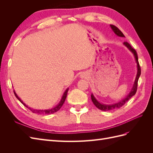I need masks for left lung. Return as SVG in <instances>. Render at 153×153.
<instances>
[{
  "label": "left lung",
  "instance_id": "8db88e82",
  "mask_svg": "<svg viewBox=\"0 0 153 153\" xmlns=\"http://www.w3.org/2000/svg\"><path fill=\"white\" fill-rule=\"evenodd\" d=\"M110 27L112 28V30L114 31V33L116 34L117 36H119V37H125L124 36V34H123V32L120 30L117 27H115L114 25H110ZM124 45V46H126V47L131 51L132 52V53L134 55V57L135 58V61L136 62L137 64V76L135 78V82H134V84L133 86L132 87V89L131 91V92H129V94L126 97V98H124L123 100H121V101H119V102L117 103H114L112 105H104L102 103H100L99 101H97V100L95 98V97L94 96L93 94H91V100L92 101V102L94 104V105L96 106L97 108H99L101 110H103V111H108V110H114V109H116V108H121V106H123L125 103H126L127 101L130 99L133 96H134L137 90V85H138V78H139V76L141 74V69H140V66L139 65V63H138V56H137V53L136 50L134 49L133 48L131 47V46L129 45L128 42H124L123 43Z\"/></svg>",
  "mask_w": 153,
  "mask_h": 153
}]
</instances>
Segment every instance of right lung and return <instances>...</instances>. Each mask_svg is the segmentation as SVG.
Wrapping results in <instances>:
<instances>
[{
    "mask_svg": "<svg viewBox=\"0 0 153 153\" xmlns=\"http://www.w3.org/2000/svg\"><path fill=\"white\" fill-rule=\"evenodd\" d=\"M68 90H69V88H68V89L65 91V92H64V93L63 94L62 98H61V101H60L59 103L56 106H55V107L52 108V109H48V110H35V109H33V108H31L29 107L28 106H27L24 102H23V101L21 100V99L19 98V97L17 96V94H16V92H15V91H14V94H15V96L16 97V98L18 100H19L23 105H24V106H25L27 108H28L33 113H34V114H53L55 112H57V111L61 108V106H62V105L64 103V101H65V100H66Z\"/></svg>",
    "mask_w": 153,
    "mask_h": 153,
    "instance_id": "add662e5",
    "label": "right lung"
}]
</instances>
